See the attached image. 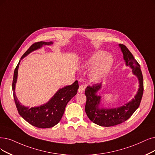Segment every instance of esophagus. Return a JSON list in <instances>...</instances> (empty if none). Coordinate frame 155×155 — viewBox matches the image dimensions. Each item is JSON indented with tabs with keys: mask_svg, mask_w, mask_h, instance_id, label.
I'll use <instances>...</instances> for the list:
<instances>
[{
	"mask_svg": "<svg viewBox=\"0 0 155 155\" xmlns=\"http://www.w3.org/2000/svg\"><path fill=\"white\" fill-rule=\"evenodd\" d=\"M86 88V86L84 85H80L79 89H78V92L79 93H83L84 91Z\"/></svg>",
	"mask_w": 155,
	"mask_h": 155,
	"instance_id": "esophagus-1",
	"label": "esophagus"
}]
</instances>
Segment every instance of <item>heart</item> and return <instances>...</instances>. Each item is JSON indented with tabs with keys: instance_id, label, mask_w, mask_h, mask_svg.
Returning <instances> with one entry per match:
<instances>
[{
	"instance_id": "1",
	"label": "heart",
	"mask_w": 155,
	"mask_h": 155,
	"mask_svg": "<svg viewBox=\"0 0 155 155\" xmlns=\"http://www.w3.org/2000/svg\"><path fill=\"white\" fill-rule=\"evenodd\" d=\"M113 60L103 51H97L86 61V65L95 64L90 71V78L94 81H98L109 72Z\"/></svg>"
}]
</instances>
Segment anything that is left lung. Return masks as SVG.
I'll return each instance as SVG.
<instances>
[{
    "mask_svg": "<svg viewBox=\"0 0 155 155\" xmlns=\"http://www.w3.org/2000/svg\"><path fill=\"white\" fill-rule=\"evenodd\" d=\"M127 66L132 69V72L137 77L139 82L138 91L131 101L120 107L106 109L100 108L101 96L97 95L98 91L102 88L101 83L88 86L85 90L86 102L85 112L88 118L95 124L102 127H111L119 125L127 121L139 107L143 95V77L139 63L131 52L123 45L120 44Z\"/></svg>",
    "mask_w": 155,
    "mask_h": 155,
    "instance_id": "1",
    "label": "left lung"
}]
</instances>
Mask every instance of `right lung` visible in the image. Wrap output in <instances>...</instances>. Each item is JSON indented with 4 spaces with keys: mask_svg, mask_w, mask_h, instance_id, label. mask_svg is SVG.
<instances>
[{
    "mask_svg": "<svg viewBox=\"0 0 155 155\" xmlns=\"http://www.w3.org/2000/svg\"><path fill=\"white\" fill-rule=\"evenodd\" d=\"M52 44L53 42L51 41L48 42L44 41L35 42L23 54L21 59L26 57L32 51L41 48L43 45H50ZM20 62V61L15 68L12 84L15 102L18 113L25 120L34 127L40 128H48L54 127L60 121L64 113L67 103L77 94L79 88L78 81H76L71 85L66 86L58 90L46 104L38 107L29 108L28 107L22 106L15 95V86Z\"/></svg>",
    "mask_w": 155,
    "mask_h": 155,
    "instance_id": "right-lung-1",
    "label": "right lung"
}]
</instances>
